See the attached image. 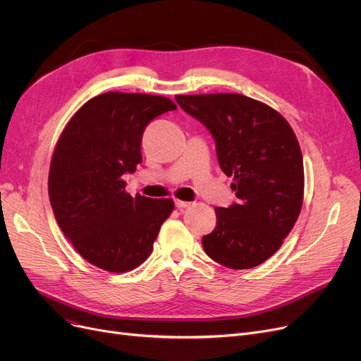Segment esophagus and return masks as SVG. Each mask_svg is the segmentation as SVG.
I'll return each mask as SVG.
<instances>
[{"mask_svg":"<svg viewBox=\"0 0 361 361\" xmlns=\"http://www.w3.org/2000/svg\"><path fill=\"white\" fill-rule=\"evenodd\" d=\"M174 203H176V207H178V209H184V207L190 206V202H184V200H178V199Z\"/></svg>","mask_w":361,"mask_h":361,"instance_id":"34e87169","label":"esophagus"}]
</instances>
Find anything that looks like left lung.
Here are the masks:
<instances>
[{
    "mask_svg": "<svg viewBox=\"0 0 361 361\" xmlns=\"http://www.w3.org/2000/svg\"><path fill=\"white\" fill-rule=\"evenodd\" d=\"M177 104L211 131L237 203L215 207L206 255L230 269H250L282 245L300 215L305 168L298 140L278 111L238 93L177 94Z\"/></svg>",
    "mask_w": 361,
    "mask_h": 361,
    "instance_id": "8db88e82",
    "label": "left lung"
}]
</instances>
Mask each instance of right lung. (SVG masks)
<instances>
[{"instance_id":"add662e5","label":"right lung","mask_w":361,"mask_h":361,"mask_svg":"<svg viewBox=\"0 0 361 361\" xmlns=\"http://www.w3.org/2000/svg\"><path fill=\"white\" fill-rule=\"evenodd\" d=\"M174 109L164 97L106 92L75 112L56 142L48 177L55 219L79 255L99 269L137 268L174 209L171 199L131 197L123 180L142 162L146 126Z\"/></svg>"}]
</instances>
